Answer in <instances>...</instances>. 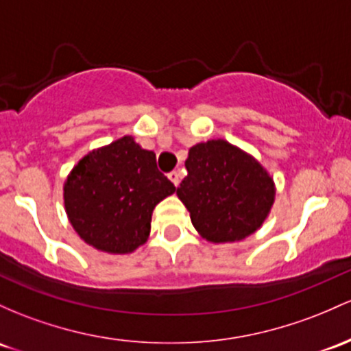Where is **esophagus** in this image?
<instances>
[{
	"mask_svg": "<svg viewBox=\"0 0 351 351\" xmlns=\"http://www.w3.org/2000/svg\"><path fill=\"white\" fill-rule=\"evenodd\" d=\"M168 178L171 180V183L175 184V186H178V184H180V171H176V169H175V171L169 173Z\"/></svg>",
	"mask_w": 351,
	"mask_h": 351,
	"instance_id": "34e87169",
	"label": "esophagus"
}]
</instances>
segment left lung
Instances as JSON below:
<instances>
[{
    "label": "left lung",
    "mask_w": 351,
    "mask_h": 351,
    "mask_svg": "<svg viewBox=\"0 0 351 351\" xmlns=\"http://www.w3.org/2000/svg\"><path fill=\"white\" fill-rule=\"evenodd\" d=\"M188 176L176 195L196 232L211 243H233L253 234L275 202V183L248 153L225 140L190 148Z\"/></svg>",
    "instance_id": "1"
}]
</instances>
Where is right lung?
Wrapping results in <instances>:
<instances>
[{
	"label": "right lung",
	"instance_id": "add662e5",
	"mask_svg": "<svg viewBox=\"0 0 351 351\" xmlns=\"http://www.w3.org/2000/svg\"><path fill=\"white\" fill-rule=\"evenodd\" d=\"M175 190L158 169L155 153L123 136L83 156L68 175L63 196L83 241L125 255L148 240L153 210Z\"/></svg>",
	"mask_w": 351,
	"mask_h": 351
}]
</instances>
